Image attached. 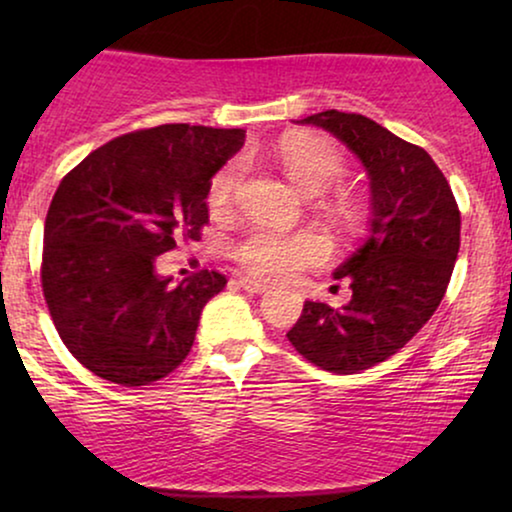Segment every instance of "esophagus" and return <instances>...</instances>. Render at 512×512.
<instances>
[{
	"label": "esophagus",
	"instance_id": "obj_1",
	"mask_svg": "<svg viewBox=\"0 0 512 512\" xmlns=\"http://www.w3.org/2000/svg\"><path fill=\"white\" fill-rule=\"evenodd\" d=\"M237 282H240V286L247 293H265V291L270 289L268 284L261 282V279H254V277H240V279H237Z\"/></svg>",
	"mask_w": 512,
	"mask_h": 512
}]
</instances>
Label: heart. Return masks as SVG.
I'll return each instance as SVG.
<instances>
[{"label":"heart","mask_w":512,"mask_h":512,"mask_svg":"<svg viewBox=\"0 0 512 512\" xmlns=\"http://www.w3.org/2000/svg\"><path fill=\"white\" fill-rule=\"evenodd\" d=\"M275 160L282 172L305 195L328 191L345 174V160L340 151L324 137L289 135L277 144ZM240 165L230 163L214 174L209 184V207L226 212L233 205ZM331 212L342 223L356 221V202L345 193L331 200ZM233 256L251 275L263 279H286L303 270L305 265L319 263L326 256V244L317 233L279 235L272 230L254 228L233 244Z\"/></svg>","instance_id":"heart-1"}]
</instances>
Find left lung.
Returning <instances> with one entry per match:
<instances>
[{
	"label": "left lung",
	"instance_id": "obj_1",
	"mask_svg": "<svg viewBox=\"0 0 512 512\" xmlns=\"http://www.w3.org/2000/svg\"><path fill=\"white\" fill-rule=\"evenodd\" d=\"M298 123L331 132L368 174V235L333 272L347 279L352 300L340 310L305 300L286 333L314 366L352 375L396 354L438 310L459 254L461 216L429 153L370 118L328 109Z\"/></svg>",
	"mask_w": 512,
	"mask_h": 512
}]
</instances>
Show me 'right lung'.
Instances as JSON below:
<instances>
[{
  "label": "right lung",
  "instance_id": "right-lung-1",
  "mask_svg": "<svg viewBox=\"0 0 512 512\" xmlns=\"http://www.w3.org/2000/svg\"><path fill=\"white\" fill-rule=\"evenodd\" d=\"M244 146V130L158 125L83 158L48 207L41 286L69 352L102 380L142 387L191 352L202 307L226 277L174 282L156 258L198 240L212 177Z\"/></svg>",
  "mask_w": 512,
  "mask_h": 512
}]
</instances>
